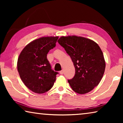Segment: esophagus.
Segmentation results:
<instances>
[{"mask_svg": "<svg viewBox=\"0 0 123 123\" xmlns=\"http://www.w3.org/2000/svg\"><path fill=\"white\" fill-rule=\"evenodd\" d=\"M60 74H61V75L63 74V73H64V71H63V70H61V71L60 72Z\"/></svg>", "mask_w": 123, "mask_h": 123, "instance_id": "1", "label": "esophagus"}]
</instances>
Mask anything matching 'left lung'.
I'll use <instances>...</instances> for the list:
<instances>
[{
    "label": "left lung",
    "instance_id": "1",
    "mask_svg": "<svg viewBox=\"0 0 123 123\" xmlns=\"http://www.w3.org/2000/svg\"><path fill=\"white\" fill-rule=\"evenodd\" d=\"M57 42L70 56L75 68L74 78L68 80L73 90L81 94L91 91L100 82L105 69L100 48L90 39L76 36H62Z\"/></svg>",
    "mask_w": 123,
    "mask_h": 123
}]
</instances>
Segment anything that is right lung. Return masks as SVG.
I'll return each instance as SVG.
<instances>
[{"mask_svg": "<svg viewBox=\"0 0 123 123\" xmlns=\"http://www.w3.org/2000/svg\"><path fill=\"white\" fill-rule=\"evenodd\" d=\"M59 37H43L25 47L17 61V69L24 85L34 92L44 93L54 84L58 72L51 69L47 59L50 50L56 46Z\"/></svg>", "mask_w": 123, "mask_h": 123, "instance_id": "obj_1", "label": "right lung"}]
</instances>
